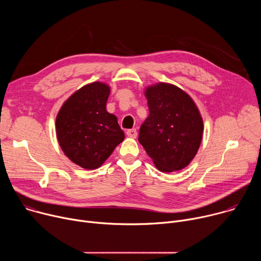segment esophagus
Here are the masks:
<instances>
[{"label":"esophagus","mask_w":261,"mask_h":261,"mask_svg":"<svg viewBox=\"0 0 261 261\" xmlns=\"http://www.w3.org/2000/svg\"><path fill=\"white\" fill-rule=\"evenodd\" d=\"M126 134H127V136H129L131 138H136L137 131H136V129H129V130H127Z\"/></svg>","instance_id":"1"}]
</instances>
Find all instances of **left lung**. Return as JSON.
Listing matches in <instances>:
<instances>
[{
    "label": "left lung",
    "mask_w": 261,
    "mask_h": 261,
    "mask_svg": "<svg viewBox=\"0 0 261 261\" xmlns=\"http://www.w3.org/2000/svg\"><path fill=\"white\" fill-rule=\"evenodd\" d=\"M150 114L140 126L139 143L158 170L188 166L202 140L203 121L193 99L178 87L157 83L144 90Z\"/></svg>",
    "instance_id": "left-lung-1"
}]
</instances>
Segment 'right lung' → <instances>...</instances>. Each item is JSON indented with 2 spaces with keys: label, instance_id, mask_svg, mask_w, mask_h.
<instances>
[{
  "label": "right lung",
  "instance_id": "obj_1",
  "mask_svg": "<svg viewBox=\"0 0 261 261\" xmlns=\"http://www.w3.org/2000/svg\"><path fill=\"white\" fill-rule=\"evenodd\" d=\"M110 87L101 82L74 92L56 119L58 142L64 154L85 169L99 168L125 139L118 118L106 110Z\"/></svg>",
  "mask_w": 261,
  "mask_h": 261
}]
</instances>
